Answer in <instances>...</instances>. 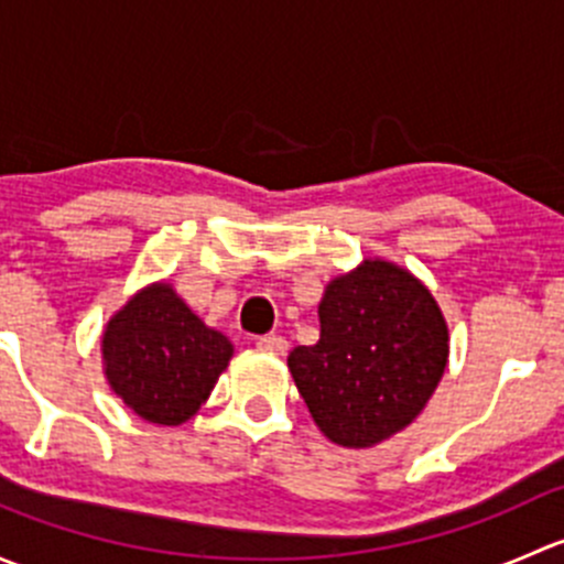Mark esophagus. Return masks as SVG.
<instances>
[{
  "instance_id": "34e87169",
  "label": "esophagus",
  "mask_w": 564,
  "mask_h": 564,
  "mask_svg": "<svg viewBox=\"0 0 564 564\" xmlns=\"http://www.w3.org/2000/svg\"><path fill=\"white\" fill-rule=\"evenodd\" d=\"M256 346L264 351H270V355H286L289 340L283 338V335H261V338L256 340Z\"/></svg>"
}]
</instances>
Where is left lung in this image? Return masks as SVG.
<instances>
[{"mask_svg": "<svg viewBox=\"0 0 564 564\" xmlns=\"http://www.w3.org/2000/svg\"><path fill=\"white\" fill-rule=\"evenodd\" d=\"M322 333L294 346L289 371L324 436L373 447L406 429L434 395L447 366V322L409 270L366 259L327 283Z\"/></svg>", "mask_w": 564, "mask_h": 564, "instance_id": "1", "label": "left lung"}]
</instances>
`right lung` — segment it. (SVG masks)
<instances>
[{
  "label": "right lung",
  "instance_id": "add662e5",
  "mask_svg": "<svg viewBox=\"0 0 564 564\" xmlns=\"http://www.w3.org/2000/svg\"><path fill=\"white\" fill-rule=\"evenodd\" d=\"M231 355V340L207 327L169 283L135 292L104 329L108 384L124 406L155 425L191 420Z\"/></svg>",
  "mask_w": 564,
  "mask_h": 564
}]
</instances>
